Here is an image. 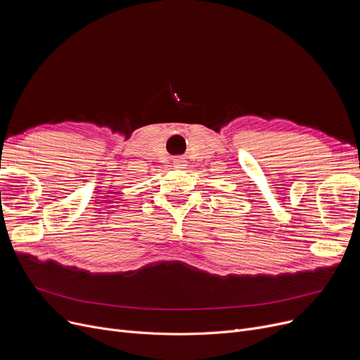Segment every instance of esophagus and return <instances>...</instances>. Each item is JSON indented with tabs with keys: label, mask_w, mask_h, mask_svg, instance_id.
<instances>
[{
	"label": "esophagus",
	"mask_w": 360,
	"mask_h": 360,
	"mask_svg": "<svg viewBox=\"0 0 360 360\" xmlns=\"http://www.w3.org/2000/svg\"><path fill=\"white\" fill-rule=\"evenodd\" d=\"M174 165H175V167H184V166H185V160L176 159V160L174 162Z\"/></svg>",
	"instance_id": "esophagus-1"
}]
</instances>
